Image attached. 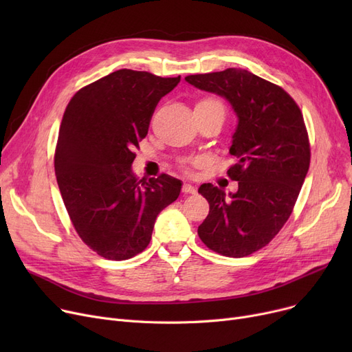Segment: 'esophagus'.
Masks as SVG:
<instances>
[{
    "mask_svg": "<svg viewBox=\"0 0 352 352\" xmlns=\"http://www.w3.org/2000/svg\"><path fill=\"white\" fill-rule=\"evenodd\" d=\"M182 192L184 194H195V187L191 186V184H184L182 186Z\"/></svg>",
    "mask_w": 352,
    "mask_h": 352,
    "instance_id": "esophagus-1",
    "label": "esophagus"
}]
</instances>
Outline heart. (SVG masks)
Returning a JSON list of instances; mask_svg holds the SVG:
<instances>
[{
	"label": "heart",
	"mask_w": 352,
	"mask_h": 352,
	"mask_svg": "<svg viewBox=\"0 0 352 352\" xmlns=\"http://www.w3.org/2000/svg\"><path fill=\"white\" fill-rule=\"evenodd\" d=\"M195 109H206V111H215V113L224 117V105L217 98H202L195 104Z\"/></svg>",
	"instance_id": "obj_1"
}]
</instances>
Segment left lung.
Segmentation results:
<instances>
[{
	"label": "left lung",
	"mask_w": 352,
	"mask_h": 352,
	"mask_svg": "<svg viewBox=\"0 0 352 352\" xmlns=\"http://www.w3.org/2000/svg\"><path fill=\"white\" fill-rule=\"evenodd\" d=\"M186 81L226 98L238 118L230 145L236 162L228 170L238 181L227 194L202 184L210 214L198 227L210 250L232 258L265 247L289 218L309 168V142L301 109L287 92L255 74L228 68L197 74Z\"/></svg>",
	"instance_id": "1"
}]
</instances>
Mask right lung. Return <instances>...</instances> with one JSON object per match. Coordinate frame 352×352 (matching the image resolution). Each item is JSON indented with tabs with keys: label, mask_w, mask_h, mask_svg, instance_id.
<instances>
[{
	"label": "right lung",
	"mask_w": 352,
	"mask_h": 352,
	"mask_svg": "<svg viewBox=\"0 0 352 352\" xmlns=\"http://www.w3.org/2000/svg\"><path fill=\"white\" fill-rule=\"evenodd\" d=\"M179 80L118 69L81 88L65 108L55 175L74 228L107 260L144 251L157 215L181 192L171 175L138 181L131 168L158 101Z\"/></svg>",
	"instance_id": "add662e5"
}]
</instances>
